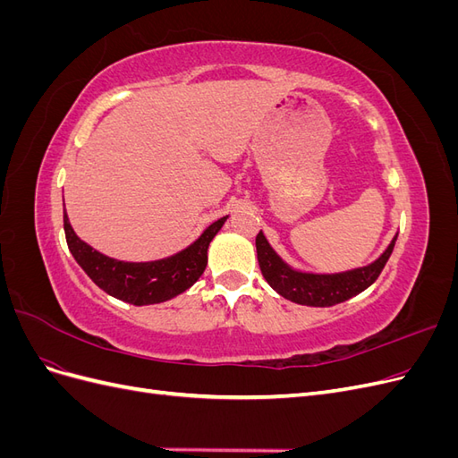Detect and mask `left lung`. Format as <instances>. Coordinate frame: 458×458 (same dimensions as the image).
I'll use <instances>...</instances> for the list:
<instances>
[{
	"label": "left lung",
	"mask_w": 458,
	"mask_h": 458,
	"mask_svg": "<svg viewBox=\"0 0 458 458\" xmlns=\"http://www.w3.org/2000/svg\"><path fill=\"white\" fill-rule=\"evenodd\" d=\"M397 234L392 239L378 259L365 267H357L342 273H306L288 266V263L276 254L267 242L261 231L256 237L258 261L263 279L269 283L283 298L300 303V306L311 308H330L357 296L378 279L386 261L390 259Z\"/></svg>",
	"instance_id": "1"
}]
</instances>
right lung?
<instances>
[{"mask_svg":"<svg viewBox=\"0 0 458 458\" xmlns=\"http://www.w3.org/2000/svg\"><path fill=\"white\" fill-rule=\"evenodd\" d=\"M63 214L68 250L78 266L106 294L133 303V306H150V303L172 300L195 284L206 269L208 246L227 221V216L214 221L195 242L170 258L155 261H120L97 252L95 248L81 241L68 221L66 210Z\"/></svg>","mask_w":458,"mask_h":458,"instance_id":"obj_1","label":"right lung"}]
</instances>
